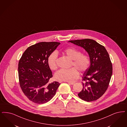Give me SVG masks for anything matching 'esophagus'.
I'll return each instance as SVG.
<instances>
[{
	"label": "esophagus",
	"instance_id": "obj_1",
	"mask_svg": "<svg viewBox=\"0 0 127 127\" xmlns=\"http://www.w3.org/2000/svg\"><path fill=\"white\" fill-rule=\"evenodd\" d=\"M67 83L68 84H70V85H74V84H75L74 82H67Z\"/></svg>",
	"mask_w": 127,
	"mask_h": 127
}]
</instances>
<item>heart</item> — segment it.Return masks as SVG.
<instances>
[{
	"label": "heart",
	"mask_w": 127,
	"mask_h": 127,
	"mask_svg": "<svg viewBox=\"0 0 127 127\" xmlns=\"http://www.w3.org/2000/svg\"><path fill=\"white\" fill-rule=\"evenodd\" d=\"M64 53L72 60V65L75 66L69 69L61 68L55 74L56 79L62 81L72 82L79 76V71H86L90 64V60L88 56L82 54L81 51L75 48H68L64 51ZM58 53L54 51L49 55L47 59L48 64L51 70H55L57 68V60Z\"/></svg>",
	"instance_id": "heart-1"
}]
</instances>
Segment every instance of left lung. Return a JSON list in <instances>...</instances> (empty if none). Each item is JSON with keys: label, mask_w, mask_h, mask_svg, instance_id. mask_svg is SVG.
<instances>
[{"label": "left lung", "mask_w": 127, "mask_h": 127, "mask_svg": "<svg viewBox=\"0 0 127 127\" xmlns=\"http://www.w3.org/2000/svg\"><path fill=\"white\" fill-rule=\"evenodd\" d=\"M68 42L85 50L90 60V65L83 76V89L78 96L87 101L96 100L106 91L110 81L112 66L105 47L95 40L86 39Z\"/></svg>", "instance_id": "obj_1"}]
</instances>
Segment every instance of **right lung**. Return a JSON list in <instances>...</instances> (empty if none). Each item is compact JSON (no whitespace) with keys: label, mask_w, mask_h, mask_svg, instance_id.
<instances>
[{"label":"right lung","mask_w":127,"mask_h":127,"mask_svg":"<svg viewBox=\"0 0 127 127\" xmlns=\"http://www.w3.org/2000/svg\"><path fill=\"white\" fill-rule=\"evenodd\" d=\"M61 43L41 42L29 47L18 63L19 80L22 90L30 101L38 104L50 101L60 84L49 83L52 77L47 59Z\"/></svg>","instance_id":"1"}]
</instances>
